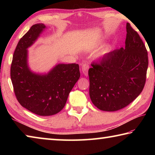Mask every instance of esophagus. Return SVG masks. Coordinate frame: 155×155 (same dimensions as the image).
I'll return each mask as SVG.
<instances>
[{
	"mask_svg": "<svg viewBox=\"0 0 155 155\" xmlns=\"http://www.w3.org/2000/svg\"><path fill=\"white\" fill-rule=\"evenodd\" d=\"M89 68H90V65L87 63H83V64H82V71L85 76H87L88 74Z\"/></svg>",
	"mask_w": 155,
	"mask_h": 155,
	"instance_id": "34e87169",
	"label": "esophagus"
}]
</instances>
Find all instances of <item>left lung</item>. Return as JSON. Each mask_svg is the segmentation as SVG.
Wrapping results in <instances>:
<instances>
[{
    "mask_svg": "<svg viewBox=\"0 0 155 155\" xmlns=\"http://www.w3.org/2000/svg\"><path fill=\"white\" fill-rule=\"evenodd\" d=\"M125 48L104 54L89 69L90 96L100 110L115 111L128 105L144 87L148 52L137 31L127 23Z\"/></svg>",
    "mask_w": 155,
    "mask_h": 155,
    "instance_id": "left-lung-1",
    "label": "left lung"
}]
</instances>
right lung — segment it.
<instances>
[{
    "label": "right lung",
    "mask_w": 155,
    "mask_h": 155,
    "mask_svg": "<svg viewBox=\"0 0 155 155\" xmlns=\"http://www.w3.org/2000/svg\"><path fill=\"white\" fill-rule=\"evenodd\" d=\"M45 28L43 24L33 25L18 41L10 74L15 97L21 105L33 114L48 116L64 108L81 74L79 65L76 64H58L46 75L30 71L27 49Z\"/></svg>",
    "instance_id": "add662e5"
}]
</instances>
